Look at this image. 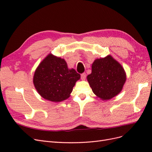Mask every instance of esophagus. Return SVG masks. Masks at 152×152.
Wrapping results in <instances>:
<instances>
[{
  "label": "esophagus",
  "mask_w": 152,
  "mask_h": 152,
  "mask_svg": "<svg viewBox=\"0 0 152 152\" xmlns=\"http://www.w3.org/2000/svg\"><path fill=\"white\" fill-rule=\"evenodd\" d=\"M86 73H82V74H81V79H82V80H85V79H86Z\"/></svg>",
  "instance_id": "esophagus-1"
}]
</instances>
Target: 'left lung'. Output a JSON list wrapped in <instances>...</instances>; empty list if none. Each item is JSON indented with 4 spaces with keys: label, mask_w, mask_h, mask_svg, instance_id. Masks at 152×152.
I'll list each match as a JSON object with an SVG mask.
<instances>
[{
    "label": "left lung",
    "mask_w": 152,
    "mask_h": 152,
    "mask_svg": "<svg viewBox=\"0 0 152 152\" xmlns=\"http://www.w3.org/2000/svg\"><path fill=\"white\" fill-rule=\"evenodd\" d=\"M87 80L96 96L102 100H109L122 90L126 73L121 64L111 55H108L95 59Z\"/></svg>",
    "instance_id": "8db88e82"
}]
</instances>
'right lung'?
<instances>
[{
	"label": "right lung",
	"instance_id": "obj_1",
	"mask_svg": "<svg viewBox=\"0 0 152 152\" xmlns=\"http://www.w3.org/2000/svg\"><path fill=\"white\" fill-rule=\"evenodd\" d=\"M80 78L73 68L69 69L64 59L49 54L36 68L33 82L45 99L60 102L70 96L73 87Z\"/></svg>",
	"mask_w": 152,
	"mask_h": 152
}]
</instances>
